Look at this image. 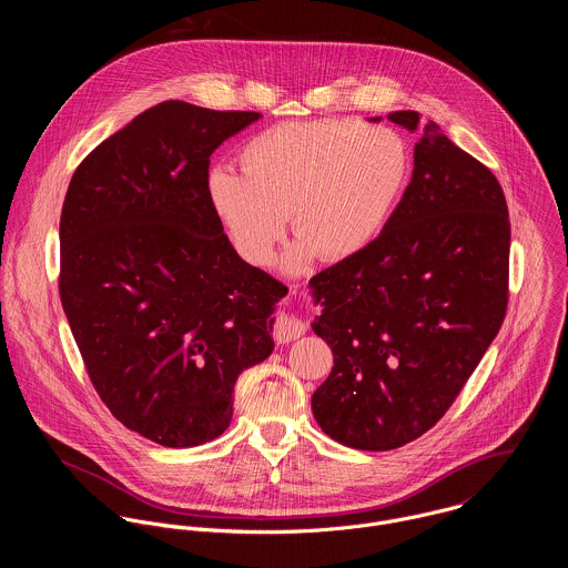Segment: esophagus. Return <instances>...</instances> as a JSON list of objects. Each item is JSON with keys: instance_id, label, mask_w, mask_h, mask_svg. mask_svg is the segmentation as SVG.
I'll return each instance as SVG.
<instances>
[{"instance_id": "1", "label": "esophagus", "mask_w": 568, "mask_h": 568, "mask_svg": "<svg viewBox=\"0 0 568 568\" xmlns=\"http://www.w3.org/2000/svg\"><path fill=\"white\" fill-rule=\"evenodd\" d=\"M305 335V321H301L294 314H283L274 323V339L278 344H290Z\"/></svg>"}]
</instances>
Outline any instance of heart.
Instances as JSON below:
<instances>
[{
    "label": "heart",
    "mask_w": 568,
    "mask_h": 568,
    "mask_svg": "<svg viewBox=\"0 0 568 568\" xmlns=\"http://www.w3.org/2000/svg\"><path fill=\"white\" fill-rule=\"evenodd\" d=\"M240 161L245 173H209V202L237 254L256 267L272 263L292 213L301 235L285 256L292 272L316 256L337 263L366 252L412 180L402 134L353 119L274 125L242 145Z\"/></svg>",
    "instance_id": "1"
}]
</instances>
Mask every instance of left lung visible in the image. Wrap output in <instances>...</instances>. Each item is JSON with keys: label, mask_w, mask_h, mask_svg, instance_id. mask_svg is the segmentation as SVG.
<instances>
[{"label": "left lung", "mask_w": 568, "mask_h": 568, "mask_svg": "<svg viewBox=\"0 0 568 568\" xmlns=\"http://www.w3.org/2000/svg\"><path fill=\"white\" fill-rule=\"evenodd\" d=\"M379 121V119H373ZM414 175L382 235L310 281L312 331L335 366L312 414L333 440L366 452L407 445L452 407L508 307L510 220L497 178L420 114Z\"/></svg>", "instance_id": "8db88e82"}]
</instances>
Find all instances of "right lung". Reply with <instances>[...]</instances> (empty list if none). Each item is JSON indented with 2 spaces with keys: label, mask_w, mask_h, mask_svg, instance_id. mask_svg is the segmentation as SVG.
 <instances>
[{
  "label": "right lung",
  "mask_w": 568,
  "mask_h": 568,
  "mask_svg": "<svg viewBox=\"0 0 568 568\" xmlns=\"http://www.w3.org/2000/svg\"><path fill=\"white\" fill-rule=\"evenodd\" d=\"M164 101L97 145L60 215V301L105 407L164 447L217 438L237 375L274 351L287 287L242 261L209 193L211 154L258 121Z\"/></svg>",
  "instance_id": "add662e5"
}]
</instances>
